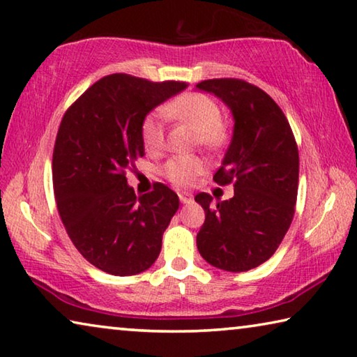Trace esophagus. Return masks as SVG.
Listing matches in <instances>:
<instances>
[{"label": "esophagus", "instance_id": "1", "mask_svg": "<svg viewBox=\"0 0 357 357\" xmlns=\"http://www.w3.org/2000/svg\"><path fill=\"white\" fill-rule=\"evenodd\" d=\"M179 200L181 203H184V205H188V203H192V200H194V195L190 194V192H179Z\"/></svg>", "mask_w": 357, "mask_h": 357}]
</instances>
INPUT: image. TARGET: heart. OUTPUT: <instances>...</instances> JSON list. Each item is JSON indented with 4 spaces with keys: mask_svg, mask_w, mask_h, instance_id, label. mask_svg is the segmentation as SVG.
<instances>
[{
    "mask_svg": "<svg viewBox=\"0 0 357 357\" xmlns=\"http://www.w3.org/2000/svg\"><path fill=\"white\" fill-rule=\"evenodd\" d=\"M162 114L176 119L195 130L202 144L218 148L225 141V127L220 122V107L211 97L203 93H184L163 106ZM141 138L148 152H158L165 141V128L160 114H149L141 127ZM205 169L199 157H173L163 167L165 176L178 185H189Z\"/></svg>",
    "mask_w": 357,
    "mask_h": 357,
    "instance_id": "b5f03b06",
    "label": "heart"
}]
</instances>
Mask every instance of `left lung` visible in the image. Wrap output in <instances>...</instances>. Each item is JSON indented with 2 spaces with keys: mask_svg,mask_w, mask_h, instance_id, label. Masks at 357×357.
<instances>
[{
  "mask_svg": "<svg viewBox=\"0 0 357 357\" xmlns=\"http://www.w3.org/2000/svg\"><path fill=\"white\" fill-rule=\"evenodd\" d=\"M229 107L234 132L218 184L234 183V197L216 200L195 195L205 209L197 248L213 267L248 271L278 250L294 218L298 188V151L280 106L264 90L240 79H209L197 84Z\"/></svg>",
  "mask_w": 357,
  "mask_h": 357,
  "instance_id": "obj_1",
  "label": "left lung"
}]
</instances>
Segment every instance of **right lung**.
Listing matches in <instances>:
<instances>
[{
    "mask_svg": "<svg viewBox=\"0 0 357 357\" xmlns=\"http://www.w3.org/2000/svg\"><path fill=\"white\" fill-rule=\"evenodd\" d=\"M185 87L111 75L89 87L61 119L52 158L56 208L76 250L106 273H141L160 254L178 195L160 183L135 195L126 173L144 155L146 116Z\"/></svg>",
    "mask_w": 357,
    "mask_h": 357,
    "instance_id": "obj_1",
    "label": "right lung"
}]
</instances>
